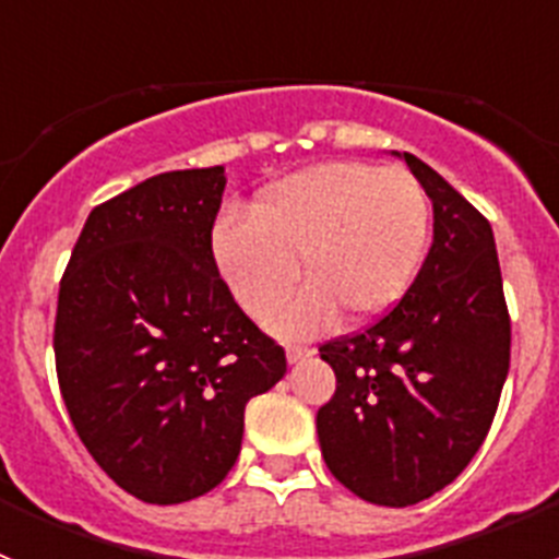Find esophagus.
<instances>
[{
  "label": "esophagus",
  "instance_id": "esophagus-1",
  "mask_svg": "<svg viewBox=\"0 0 559 559\" xmlns=\"http://www.w3.org/2000/svg\"><path fill=\"white\" fill-rule=\"evenodd\" d=\"M285 355H288V364H299V360L310 358V355H313V349L299 347V344H290V347L285 349Z\"/></svg>",
  "mask_w": 559,
  "mask_h": 559
}]
</instances>
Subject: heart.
I'll list each match as a JSON object with an SVG mask.
<instances>
[{
    "instance_id": "b5f03b06",
    "label": "heart",
    "mask_w": 559,
    "mask_h": 559,
    "mask_svg": "<svg viewBox=\"0 0 559 559\" xmlns=\"http://www.w3.org/2000/svg\"><path fill=\"white\" fill-rule=\"evenodd\" d=\"M431 206L412 173L364 162H322L274 181L251 221L224 215L212 229V263L235 302L269 316L299 280L302 294L269 319L285 338L319 335L338 319L369 322L394 308L428 246Z\"/></svg>"
}]
</instances>
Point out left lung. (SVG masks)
Masks as SVG:
<instances>
[{"mask_svg":"<svg viewBox=\"0 0 559 559\" xmlns=\"http://www.w3.org/2000/svg\"><path fill=\"white\" fill-rule=\"evenodd\" d=\"M400 159L433 204L426 263L383 319L319 347L335 372V394L316 414L322 456L349 492L380 507L426 501L471 464L510 372L490 221L426 162Z\"/></svg>","mask_w":559,"mask_h":559,"instance_id":"8db88e82","label":"left lung"}]
</instances>
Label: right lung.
Listing matches in <instances>:
<instances>
[{
  "label": "right lung",
  "mask_w": 559,
  "mask_h": 559,
  "mask_svg": "<svg viewBox=\"0 0 559 559\" xmlns=\"http://www.w3.org/2000/svg\"><path fill=\"white\" fill-rule=\"evenodd\" d=\"M224 187L221 165L170 170L95 206L58 290L69 419L108 478L145 503L218 487L246 403L288 369L212 263Z\"/></svg>",
  "instance_id": "1"
}]
</instances>
